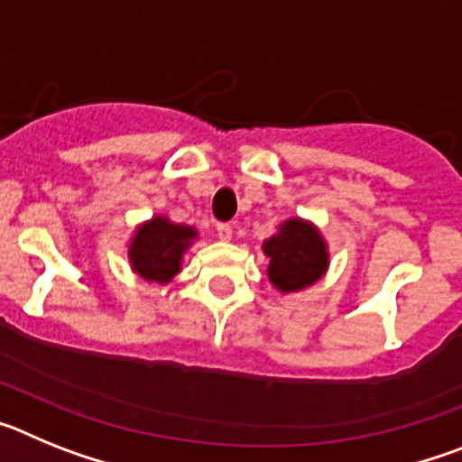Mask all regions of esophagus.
I'll list each match as a JSON object with an SVG mask.
<instances>
[{"instance_id":"1","label":"esophagus","mask_w":462,"mask_h":462,"mask_svg":"<svg viewBox=\"0 0 462 462\" xmlns=\"http://www.w3.org/2000/svg\"><path fill=\"white\" fill-rule=\"evenodd\" d=\"M234 236V228L228 226V224H217V238L219 240H231Z\"/></svg>"}]
</instances>
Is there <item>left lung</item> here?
Wrapping results in <instances>:
<instances>
[{
    "mask_svg": "<svg viewBox=\"0 0 462 462\" xmlns=\"http://www.w3.org/2000/svg\"><path fill=\"white\" fill-rule=\"evenodd\" d=\"M268 280L280 293L303 291L326 275L330 263L328 245L310 219L291 217L263 240Z\"/></svg>",
    "mask_w": 462,
    "mask_h": 462,
    "instance_id": "8db88e82",
    "label": "left lung"
}]
</instances>
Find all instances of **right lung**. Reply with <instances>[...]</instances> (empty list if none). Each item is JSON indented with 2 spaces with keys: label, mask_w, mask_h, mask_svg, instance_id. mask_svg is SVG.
<instances>
[{
  "label": "right lung",
  "mask_w": 462,
  "mask_h": 462,
  "mask_svg": "<svg viewBox=\"0 0 462 462\" xmlns=\"http://www.w3.org/2000/svg\"><path fill=\"white\" fill-rule=\"evenodd\" d=\"M199 231L187 224L171 222L166 215H154L138 224L129 240V266L145 282L169 284L182 268L185 252L189 250Z\"/></svg>",
  "instance_id": "1"
}]
</instances>
